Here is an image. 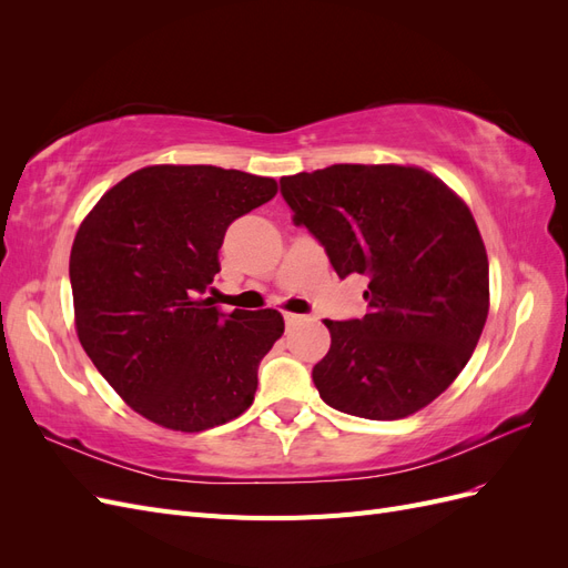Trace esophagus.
<instances>
[{"label": "esophagus", "instance_id": "obj_1", "mask_svg": "<svg viewBox=\"0 0 568 568\" xmlns=\"http://www.w3.org/2000/svg\"><path fill=\"white\" fill-rule=\"evenodd\" d=\"M303 320H305L303 315H294V313H286V315H284L286 326H294V324H298V322H303Z\"/></svg>", "mask_w": 568, "mask_h": 568}]
</instances>
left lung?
I'll list each match as a JSON object with an SVG mask.
<instances>
[{"label":"left lung","mask_w":568,"mask_h":568,"mask_svg":"<svg viewBox=\"0 0 568 568\" xmlns=\"http://www.w3.org/2000/svg\"><path fill=\"white\" fill-rule=\"evenodd\" d=\"M282 196L341 280H369L367 315L324 320L320 398L390 422L426 407L469 363L488 317V255L467 205L405 165L338 163L280 180Z\"/></svg>","instance_id":"8db88e82"}]
</instances>
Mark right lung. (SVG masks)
<instances>
[{
  "label": "right lung",
  "mask_w": 568,
  "mask_h": 568,
  "mask_svg": "<svg viewBox=\"0 0 568 568\" xmlns=\"http://www.w3.org/2000/svg\"><path fill=\"white\" fill-rule=\"evenodd\" d=\"M277 182L215 165H151L99 199L71 251L84 353L134 412L205 432L246 412L257 365L284 334L277 311L225 313L201 298L227 227Z\"/></svg>",
  "instance_id": "add662e5"
}]
</instances>
